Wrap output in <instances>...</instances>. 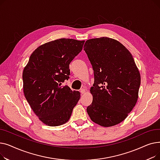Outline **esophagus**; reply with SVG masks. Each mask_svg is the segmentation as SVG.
I'll list each match as a JSON object with an SVG mask.
<instances>
[{"mask_svg":"<svg viewBox=\"0 0 160 160\" xmlns=\"http://www.w3.org/2000/svg\"><path fill=\"white\" fill-rule=\"evenodd\" d=\"M85 92H86V89H80V93H82V94H84L85 93Z\"/></svg>","mask_w":160,"mask_h":160,"instance_id":"1","label":"esophagus"}]
</instances>
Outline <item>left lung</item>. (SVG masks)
<instances>
[{
  "label": "left lung",
  "mask_w": 160,
  "mask_h": 160,
  "mask_svg": "<svg viewBox=\"0 0 160 160\" xmlns=\"http://www.w3.org/2000/svg\"><path fill=\"white\" fill-rule=\"evenodd\" d=\"M83 50L94 71L90 89L93 102L88 106L91 120L104 127L123 121L136 106L141 76L129 50L116 39H88Z\"/></svg>",
  "instance_id": "obj_1"
}]
</instances>
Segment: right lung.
<instances>
[{"label":"right lung","mask_w":160,"mask_h":160,"mask_svg":"<svg viewBox=\"0 0 160 160\" xmlns=\"http://www.w3.org/2000/svg\"><path fill=\"white\" fill-rule=\"evenodd\" d=\"M85 41L61 38L33 51L22 72L23 92L39 119L50 127L66 123L80 93L62 86L70 74L69 64L82 50Z\"/></svg>","instance_id":"obj_1"}]
</instances>
